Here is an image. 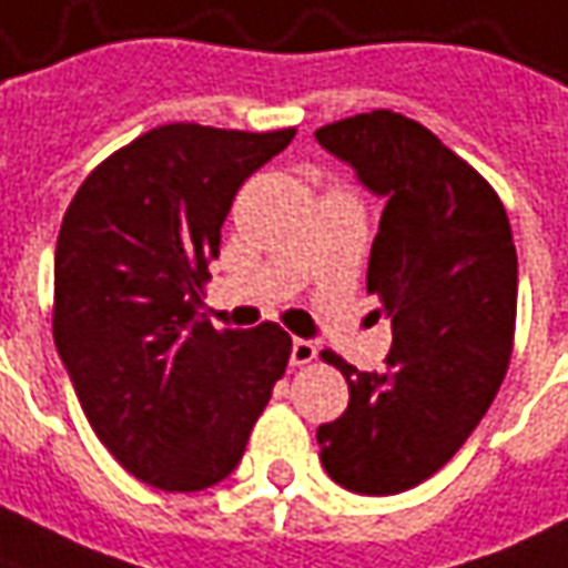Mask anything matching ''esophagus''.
<instances>
[{
  "instance_id": "obj_1",
  "label": "esophagus",
  "mask_w": 568,
  "mask_h": 568,
  "mask_svg": "<svg viewBox=\"0 0 568 568\" xmlns=\"http://www.w3.org/2000/svg\"><path fill=\"white\" fill-rule=\"evenodd\" d=\"M316 357V345L307 338H295L292 342V366H307Z\"/></svg>"
}]
</instances>
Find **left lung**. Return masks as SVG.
Instances as JSON below:
<instances>
[{"instance_id": "obj_1", "label": "left lung", "mask_w": 568, "mask_h": 568, "mask_svg": "<svg viewBox=\"0 0 568 568\" xmlns=\"http://www.w3.org/2000/svg\"><path fill=\"white\" fill-rule=\"evenodd\" d=\"M385 199L366 292L392 320L382 373L335 351L348 410L316 429L323 469L357 495H400L445 466L491 407L516 329V245L491 183L423 123L376 108L316 130Z\"/></svg>"}]
</instances>
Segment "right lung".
<instances>
[{"mask_svg":"<svg viewBox=\"0 0 568 568\" xmlns=\"http://www.w3.org/2000/svg\"><path fill=\"white\" fill-rule=\"evenodd\" d=\"M295 126L164 123L83 180L55 245L52 333L99 442L161 491H202L242 460L292 335L199 316L239 186Z\"/></svg>","mask_w":568,"mask_h":568,"instance_id":"add662e5","label":"right lung"}]
</instances>
